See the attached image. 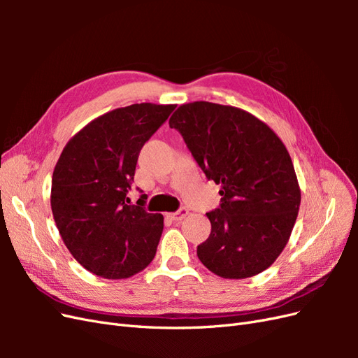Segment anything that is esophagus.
Masks as SVG:
<instances>
[{
	"instance_id": "obj_1",
	"label": "esophagus",
	"mask_w": 358,
	"mask_h": 358,
	"mask_svg": "<svg viewBox=\"0 0 358 358\" xmlns=\"http://www.w3.org/2000/svg\"><path fill=\"white\" fill-rule=\"evenodd\" d=\"M189 212H188V209L187 208H180L178 212H175V213H170V218L173 220V221H182L183 218H185V216L188 215Z\"/></svg>"
}]
</instances>
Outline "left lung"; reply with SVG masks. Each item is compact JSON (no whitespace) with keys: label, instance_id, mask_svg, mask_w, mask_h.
Here are the masks:
<instances>
[{"label":"left lung","instance_id":"1","mask_svg":"<svg viewBox=\"0 0 358 358\" xmlns=\"http://www.w3.org/2000/svg\"><path fill=\"white\" fill-rule=\"evenodd\" d=\"M206 178L221 185L208 212L212 231L200 262L225 279L251 278L272 266L297 220L300 187L291 157L272 128L233 106L194 101L169 121Z\"/></svg>","mask_w":358,"mask_h":358}]
</instances>
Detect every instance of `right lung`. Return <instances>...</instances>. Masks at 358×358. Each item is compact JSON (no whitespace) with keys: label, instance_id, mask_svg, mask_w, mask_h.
I'll use <instances>...</instances> for the list:
<instances>
[{"label":"right lung","instance_id":"add662e5","mask_svg":"<svg viewBox=\"0 0 358 358\" xmlns=\"http://www.w3.org/2000/svg\"><path fill=\"white\" fill-rule=\"evenodd\" d=\"M140 103L99 116L62 149L52 176L53 220L70 254L106 279L133 276L152 262L164 229L145 210L146 196L128 204L140 149L175 110Z\"/></svg>","mask_w":358,"mask_h":358}]
</instances>
